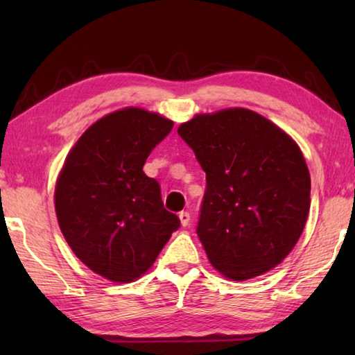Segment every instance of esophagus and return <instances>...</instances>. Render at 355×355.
Instances as JSON below:
<instances>
[{"instance_id":"obj_1","label":"esophagus","mask_w":355,"mask_h":355,"mask_svg":"<svg viewBox=\"0 0 355 355\" xmlns=\"http://www.w3.org/2000/svg\"><path fill=\"white\" fill-rule=\"evenodd\" d=\"M178 218H180V222H182V225H183V227L189 225V222H191V214H189L188 211H182V213L178 214Z\"/></svg>"}]
</instances>
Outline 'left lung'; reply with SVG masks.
Listing matches in <instances>:
<instances>
[{
    "label": "left lung",
    "mask_w": 355,
    "mask_h": 355,
    "mask_svg": "<svg viewBox=\"0 0 355 355\" xmlns=\"http://www.w3.org/2000/svg\"><path fill=\"white\" fill-rule=\"evenodd\" d=\"M178 135L207 173L197 236L214 269L241 282L284 261L310 209V172L297 144L244 107L199 114Z\"/></svg>",
    "instance_id": "8db88e82"
}]
</instances>
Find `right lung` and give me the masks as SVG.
Masks as SVG:
<instances>
[{"label":"right lung","instance_id":"right-lung-1","mask_svg":"<svg viewBox=\"0 0 355 355\" xmlns=\"http://www.w3.org/2000/svg\"><path fill=\"white\" fill-rule=\"evenodd\" d=\"M173 122L125 107L91 125L65 158L55 191L59 227L94 272L128 284L148 271L180 227L142 167Z\"/></svg>","mask_w":355,"mask_h":355}]
</instances>
